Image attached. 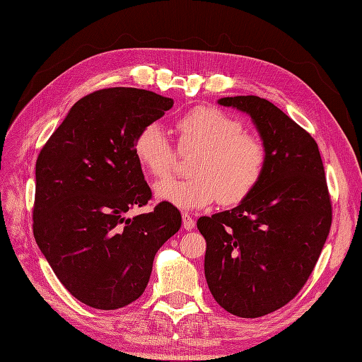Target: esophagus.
I'll return each instance as SVG.
<instances>
[{
  "mask_svg": "<svg viewBox=\"0 0 362 362\" xmlns=\"http://www.w3.org/2000/svg\"><path fill=\"white\" fill-rule=\"evenodd\" d=\"M182 221H183V228L187 230H191L196 228V221H194V218L189 214H187V212L182 216Z\"/></svg>",
  "mask_w": 362,
  "mask_h": 362,
  "instance_id": "34e87169",
  "label": "esophagus"
}]
</instances>
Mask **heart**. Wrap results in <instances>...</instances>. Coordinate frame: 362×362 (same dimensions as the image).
<instances>
[{
    "instance_id": "b5f03b06",
    "label": "heart",
    "mask_w": 362,
    "mask_h": 362,
    "mask_svg": "<svg viewBox=\"0 0 362 362\" xmlns=\"http://www.w3.org/2000/svg\"><path fill=\"white\" fill-rule=\"evenodd\" d=\"M177 150L192 153L189 179H165L154 185L160 202L182 211L242 202L260 183L267 150L260 137L245 133L243 124L216 107H194L174 125ZM177 150L162 125L148 124L137 133L133 151L139 165L153 175L165 177L177 162Z\"/></svg>"
}]
</instances>
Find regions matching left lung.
<instances>
[{"instance_id":"8db88e82","label":"left lung","mask_w":362,"mask_h":362,"mask_svg":"<svg viewBox=\"0 0 362 362\" xmlns=\"http://www.w3.org/2000/svg\"><path fill=\"white\" fill-rule=\"evenodd\" d=\"M252 117L267 150L260 183L238 206L200 217L205 276L214 300L242 318L263 317L308 281L332 225V203L313 137L258 96L218 99Z\"/></svg>"}]
</instances>
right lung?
Returning <instances> with one entry per match:
<instances>
[{
    "mask_svg": "<svg viewBox=\"0 0 362 362\" xmlns=\"http://www.w3.org/2000/svg\"><path fill=\"white\" fill-rule=\"evenodd\" d=\"M174 104L157 93L115 87L79 99L36 160L33 235L64 287L90 308L136 301L154 255L182 225L179 209L146 205L151 189L133 144Z\"/></svg>",
    "mask_w": 362,
    "mask_h": 362,
    "instance_id": "add662e5",
    "label": "right lung"
}]
</instances>
